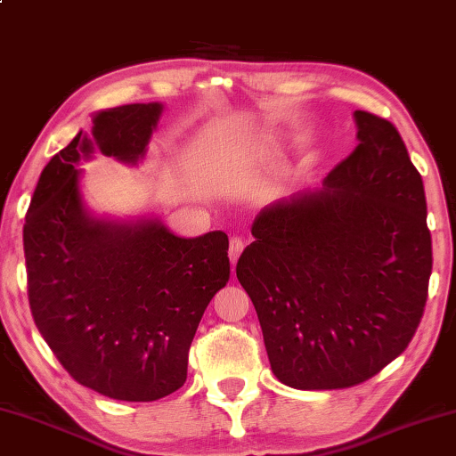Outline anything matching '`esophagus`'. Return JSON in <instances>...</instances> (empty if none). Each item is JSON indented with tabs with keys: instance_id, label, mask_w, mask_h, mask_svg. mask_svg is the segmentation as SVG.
Segmentation results:
<instances>
[{
	"instance_id": "obj_1",
	"label": "esophagus",
	"mask_w": 456,
	"mask_h": 456,
	"mask_svg": "<svg viewBox=\"0 0 456 456\" xmlns=\"http://www.w3.org/2000/svg\"><path fill=\"white\" fill-rule=\"evenodd\" d=\"M242 250H244V240H242V238L234 236L232 240H230V246H228V256H230V263L236 265V260L240 258Z\"/></svg>"
}]
</instances>
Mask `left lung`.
I'll list each match as a JSON object with an SVG mask.
<instances>
[{
    "label": "left lung",
    "mask_w": 456,
    "mask_h": 456,
    "mask_svg": "<svg viewBox=\"0 0 456 456\" xmlns=\"http://www.w3.org/2000/svg\"><path fill=\"white\" fill-rule=\"evenodd\" d=\"M355 123L325 188L260 212L236 265L274 376L298 390L374 378L412 341L428 297L422 177L390 121L355 110Z\"/></svg>",
    "instance_id": "8db88e82"
}]
</instances>
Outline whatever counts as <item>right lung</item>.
<instances>
[{
    "instance_id": "right-lung-1",
    "label": "right lung",
    "mask_w": 456,
    "mask_h": 456,
    "mask_svg": "<svg viewBox=\"0 0 456 456\" xmlns=\"http://www.w3.org/2000/svg\"><path fill=\"white\" fill-rule=\"evenodd\" d=\"M161 104H125L93 118L44 167L24 224L28 298L36 327L78 384L125 402H153L188 378L193 335L230 277L222 230L179 238L159 222L93 220L78 161L94 147L135 163Z\"/></svg>"
}]
</instances>
